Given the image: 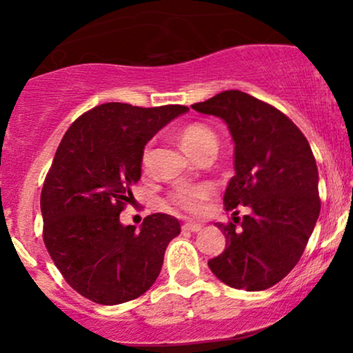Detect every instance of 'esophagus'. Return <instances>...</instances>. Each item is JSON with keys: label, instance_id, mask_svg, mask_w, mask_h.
<instances>
[{"label": "esophagus", "instance_id": "esophagus-1", "mask_svg": "<svg viewBox=\"0 0 353 353\" xmlns=\"http://www.w3.org/2000/svg\"><path fill=\"white\" fill-rule=\"evenodd\" d=\"M202 226L197 225V223H185L183 225V231H191V233H197V231H201Z\"/></svg>", "mask_w": 353, "mask_h": 353}]
</instances>
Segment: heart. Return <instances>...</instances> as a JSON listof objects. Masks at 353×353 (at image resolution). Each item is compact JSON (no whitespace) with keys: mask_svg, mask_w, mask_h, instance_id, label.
<instances>
[{"mask_svg":"<svg viewBox=\"0 0 353 353\" xmlns=\"http://www.w3.org/2000/svg\"><path fill=\"white\" fill-rule=\"evenodd\" d=\"M180 143L185 151L192 157L201 156L205 151H216L219 148V137L210 127L204 123H190L181 128L178 133ZM149 156H151V144H146L143 149L141 162L148 165ZM212 194V186L209 185H192V186H178L168 194V204L176 207L188 214H199L204 209L205 201Z\"/></svg>","mask_w":353,"mask_h":353,"instance_id":"1","label":"heart"}]
</instances>
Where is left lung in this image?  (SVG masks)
<instances>
[{"instance_id": "8db88e82", "label": "left lung", "mask_w": 353, "mask_h": 353, "mask_svg": "<svg viewBox=\"0 0 353 353\" xmlns=\"http://www.w3.org/2000/svg\"><path fill=\"white\" fill-rule=\"evenodd\" d=\"M191 108L228 125L236 173L225 191V210H249L243 220L216 225L226 249L209 260V268L234 289L272 288L301 260L320 215L310 144L286 114L243 91H223Z\"/></svg>"}]
</instances>
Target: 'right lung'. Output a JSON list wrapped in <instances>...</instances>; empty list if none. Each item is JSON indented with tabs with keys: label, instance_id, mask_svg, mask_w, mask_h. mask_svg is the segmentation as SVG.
<instances>
[{
	"label": "right lung",
	"instance_id": "add662e5",
	"mask_svg": "<svg viewBox=\"0 0 353 353\" xmlns=\"http://www.w3.org/2000/svg\"><path fill=\"white\" fill-rule=\"evenodd\" d=\"M186 105L138 108L105 103L81 114L57 148L41 190L43 241L62 276L80 296L117 305L143 296L156 281L175 216L152 214L141 230L120 223L141 178L149 139Z\"/></svg>",
	"mask_w": 353,
	"mask_h": 353
}]
</instances>
